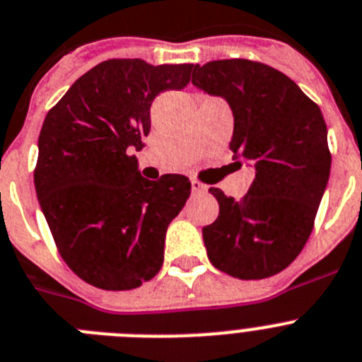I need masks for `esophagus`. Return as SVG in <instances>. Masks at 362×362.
<instances>
[{
	"mask_svg": "<svg viewBox=\"0 0 362 362\" xmlns=\"http://www.w3.org/2000/svg\"><path fill=\"white\" fill-rule=\"evenodd\" d=\"M190 185H192V192H194V194H203V192H206V187H205V185L199 183L197 179H192V181H190Z\"/></svg>",
	"mask_w": 362,
	"mask_h": 362,
	"instance_id": "esophagus-1",
	"label": "esophagus"
}]
</instances>
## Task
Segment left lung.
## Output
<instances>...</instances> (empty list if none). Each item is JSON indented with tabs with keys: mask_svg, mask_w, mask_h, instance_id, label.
Instances as JSON below:
<instances>
[{
	"mask_svg": "<svg viewBox=\"0 0 362 362\" xmlns=\"http://www.w3.org/2000/svg\"><path fill=\"white\" fill-rule=\"evenodd\" d=\"M192 69V84L233 110L234 159L255 165L240 202L209 190L219 203L218 219L203 227L209 260L240 280L273 276L304 249L328 185L322 111L289 76L260 62L234 58Z\"/></svg>",
	"mask_w": 362,
	"mask_h": 362,
	"instance_id": "1",
	"label": "left lung"
}]
</instances>
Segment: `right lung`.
I'll list each match as a JSON object with an SVG mask.
<instances>
[{
  "instance_id": "1",
  "label": "right lung",
  "mask_w": 362,
  "mask_h": 362,
  "mask_svg": "<svg viewBox=\"0 0 362 362\" xmlns=\"http://www.w3.org/2000/svg\"><path fill=\"white\" fill-rule=\"evenodd\" d=\"M192 64L106 60L80 76L43 120L34 187L62 258L84 282L126 291L159 273L170 221L190 196L185 175L139 172L150 106L183 89Z\"/></svg>"
}]
</instances>
